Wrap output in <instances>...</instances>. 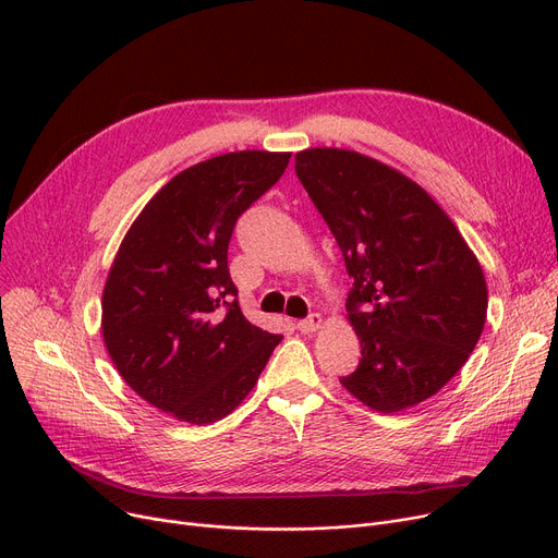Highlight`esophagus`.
I'll return each mask as SVG.
<instances>
[{
  "label": "esophagus",
  "mask_w": 558,
  "mask_h": 558,
  "mask_svg": "<svg viewBox=\"0 0 558 558\" xmlns=\"http://www.w3.org/2000/svg\"><path fill=\"white\" fill-rule=\"evenodd\" d=\"M320 324H324V318H320V314H310L307 318L299 320L296 328H299L303 335H312V332H316V330L320 328Z\"/></svg>",
  "instance_id": "esophagus-1"
}]
</instances>
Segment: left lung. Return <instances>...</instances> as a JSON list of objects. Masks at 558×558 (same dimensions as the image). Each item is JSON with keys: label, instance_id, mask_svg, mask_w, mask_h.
Returning a JSON list of instances; mask_svg holds the SVG:
<instances>
[{"label": "left lung", "instance_id": "obj_1", "mask_svg": "<svg viewBox=\"0 0 558 558\" xmlns=\"http://www.w3.org/2000/svg\"><path fill=\"white\" fill-rule=\"evenodd\" d=\"M296 175L353 278L345 307L362 360L339 383L396 414L444 389L475 350L488 291L452 219L398 169L357 151L296 154Z\"/></svg>", "mask_w": 558, "mask_h": 558}]
</instances>
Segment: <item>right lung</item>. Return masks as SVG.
I'll return each mask as SVG.
<instances>
[{
    "label": "right lung",
    "mask_w": 558,
    "mask_h": 558,
    "mask_svg": "<svg viewBox=\"0 0 558 558\" xmlns=\"http://www.w3.org/2000/svg\"><path fill=\"white\" fill-rule=\"evenodd\" d=\"M289 158L234 151L175 173L112 259L101 299L106 350L124 383L175 421L226 418L282 339L242 314L228 244L240 215L278 183Z\"/></svg>",
    "instance_id": "add662e5"
}]
</instances>
